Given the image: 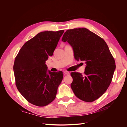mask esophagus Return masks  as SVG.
Here are the masks:
<instances>
[{"instance_id":"obj_1","label":"esophagus","mask_w":127,"mask_h":127,"mask_svg":"<svg viewBox=\"0 0 127 127\" xmlns=\"http://www.w3.org/2000/svg\"><path fill=\"white\" fill-rule=\"evenodd\" d=\"M64 74L65 75H70V72H69V71H66V70L64 71Z\"/></svg>"}]
</instances>
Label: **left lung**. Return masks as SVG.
<instances>
[{"instance_id": "obj_1", "label": "left lung", "mask_w": 127, "mask_h": 127, "mask_svg": "<svg viewBox=\"0 0 127 127\" xmlns=\"http://www.w3.org/2000/svg\"><path fill=\"white\" fill-rule=\"evenodd\" d=\"M62 41L71 46L76 60L85 61L86 64L84 75L71 73L73 92L82 101H94L107 90L116 69L108 46L102 38L86 28L68 30Z\"/></svg>"}]
</instances>
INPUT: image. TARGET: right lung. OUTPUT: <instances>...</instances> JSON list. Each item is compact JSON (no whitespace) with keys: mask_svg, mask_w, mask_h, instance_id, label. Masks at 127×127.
<instances>
[{"mask_svg":"<svg viewBox=\"0 0 127 127\" xmlns=\"http://www.w3.org/2000/svg\"><path fill=\"white\" fill-rule=\"evenodd\" d=\"M64 30L42 32L26 42L15 59L13 70L18 91L33 105L44 106L56 98L63 73L48 70L45 62L53 55Z\"/></svg>","mask_w":127,"mask_h":127,"instance_id":"obj_1","label":"right lung"}]
</instances>
